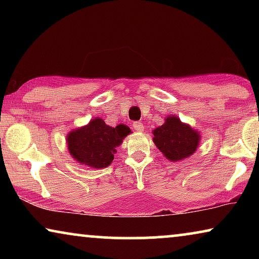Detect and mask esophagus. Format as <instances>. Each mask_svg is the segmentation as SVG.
Instances as JSON below:
<instances>
[{
	"mask_svg": "<svg viewBox=\"0 0 259 259\" xmlns=\"http://www.w3.org/2000/svg\"><path fill=\"white\" fill-rule=\"evenodd\" d=\"M132 127H133V130L138 131V132H141V131L144 130V125H143V123H141L140 121H136V122H133Z\"/></svg>",
	"mask_w": 259,
	"mask_h": 259,
	"instance_id": "34e87169",
	"label": "esophagus"
}]
</instances>
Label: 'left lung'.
I'll return each mask as SVG.
<instances>
[{"label":"left lung","mask_w":259,"mask_h":259,"mask_svg":"<svg viewBox=\"0 0 259 259\" xmlns=\"http://www.w3.org/2000/svg\"><path fill=\"white\" fill-rule=\"evenodd\" d=\"M153 136L155 146L171 161L190 157L197 150L200 137L175 115L168 116L164 125L155 128Z\"/></svg>","instance_id":"left-lung-1"}]
</instances>
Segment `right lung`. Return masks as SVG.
Wrapping results in <instances>:
<instances>
[{
  "mask_svg": "<svg viewBox=\"0 0 259 259\" xmlns=\"http://www.w3.org/2000/svg\"><path fill=\"white\" fill-rule=\"evenodd\" d=\"M131 130L126 125L113 127L102 119H93L82 128L72 131L67 137L69 153L80 164L104 168L114 159L115 147L121 144Z\"/></svg>",
  "mask_w": 259,
  "mask_h": 259,
  "instance_id": "1",
  "label": "right lung"
}]
</instances>
